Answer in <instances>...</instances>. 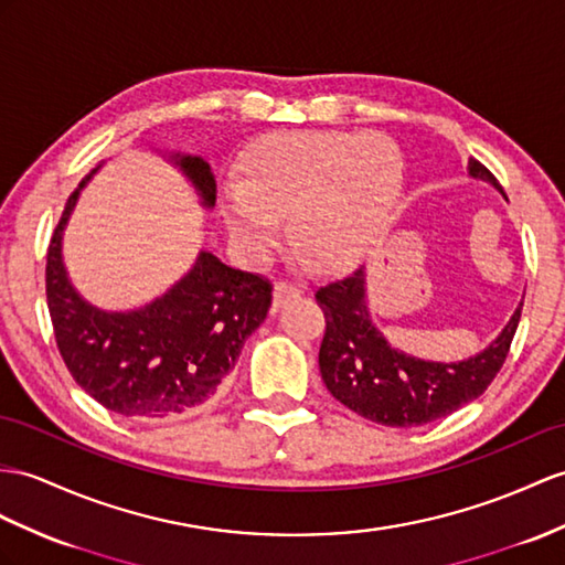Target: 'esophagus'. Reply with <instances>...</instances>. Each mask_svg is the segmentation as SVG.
Masks as SVG:
<instances>
[{
	"instance_id": "esophagus-1",
	"label": "esophagus",
	"mask_w": 565,
	"mask_h": 565,
	"mask_svg": "<svg viewBox=\"0 0 565 565\" xmlns=\"http://www.w3.org/2000/svg\"><path fill=\"white\" fill-rule=\"evenodd\" d=\"M299 295H301V287L299 285H295L290 280H280L278 285H275V290H273V301H275V307H282L290 299H297Z\"/></svg>"
}]
</instances>
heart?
Listing matches in <instances>:
<instances>
[{
    "instance_id": "1",
    "label": "heart",
    "mask_w": 565,
    "mask_h": 565,
    "mask_svg": "<svg viewBox=\"0 0 565 565\" xmlns=\"http://www.w3.org/2000/svg\"><path fill=\"white\" fill-rule=\"evenodd\" d=\"M403 189V156L376 131H280L239 160L223 215L244 254L266 256L290 215V239L313 266L362 256L386 230Z\"/></svg>"
}]
</instances>
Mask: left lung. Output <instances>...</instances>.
<instances>
[{"instance_id": "left-lung-1", "label": "left lung", "mask_w": 565, "mask_h": 565, "mask_svg": "<svg viewBox=\"0 0 565 565\" xmlns=\"http://www.w3.org/2000/svg\"><path fill=\"white\" fill-rule=\"evenodd\" d=\"M467 170L501 189L497 177L479 160L470 158ZM316 301L326 316L319 350L326 388L338 403L383 426H422L477 401L505 362L522 307L515 309L513 319L484 352L465 362L444 364L403 354L383 340L369 321L362 268L321 285L316 290Z\"/></svg>"}]
</instances>
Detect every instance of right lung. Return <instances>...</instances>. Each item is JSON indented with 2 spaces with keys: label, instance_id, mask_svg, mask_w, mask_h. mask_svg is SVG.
<instances>
[{
  "label": "right lung",
  "instance_id": "obj_1",
  "mask_svg": "<svg viewBox=\"0 0 565 565\" xmlns=\"http://www.w3.org/2000/svg\"><path fill=\"white\" fill-rule=\"evenodd\" d=\"M203 201L215 203L213 174L201 158H174ZM78 189L52 232L45 292L57 350L68 374L109 412L156 419L194 409L215 395L264 323L273 285L201 252L194 270L146 309L105 313L81 299L62 266V230Z\"/></svg>",
  "mask_w": 565,
  "mask_h": 565
}]
</instances>
